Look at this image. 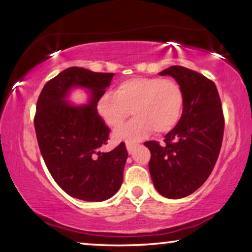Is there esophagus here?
<instances>
[{
    "mask_svg": "<svg viewBox=\"0 0 252 252\" xmlns=\"http://www.w3.org/2000/svg\"><path fill=\"white\" fill-rule=\"evenodd\" d=\"M126 148H127V151L130 154L134 149V143L132 142H126Z\"/></svg>",
    "mask_w": 252,
    "mask_h": 252,
    "instance_id": "1",
    "label": "esophagus"
}]
</instances>
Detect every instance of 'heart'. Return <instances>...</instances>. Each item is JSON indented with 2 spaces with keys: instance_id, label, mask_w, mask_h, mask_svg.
I'll return each mask as SVG.
<instances>
[{
  "instance_id": "b5f03b06",
  "label": "heart",
  "mask_w": 252,
  "mask_h": 252,
  "mask_svg": "<svg viewBox=\"0 0 252 252\" xmlns=\"http://www.w3.org/2000/svg\"><path fill=\"white\" fill-rule=\"evenodd\" d=\"M184 110V93L171 79L139 77L117 86L115 94L102 95L97 112L110 128L123 126L132 111L135 118L117 130V140L127 142L142 139L154 129L155 133L170 132L178 125Z\"/></svg>"
}]
</instances>
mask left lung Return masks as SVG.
<instances>
[{"mask_svg":"<svg viewBox=\"0 0 252 252\" xmlns=\"http://www.w3.org/2000/svg\"><path fill=\"white\" fill-rule=\"evenodd\" d=\"M160 75L173 77L184 93V111L178 125L160 146L147 141L149 171L157 191L167 198L190 195L206 181L221 149L222 105L215 82L184 66H171Z\"/></svg>","mask_w":252,"mask_h":252,"instance_id":"left-lung-1","label":"left lung"}]
</instances>
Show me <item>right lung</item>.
Instances as JSON below:
<instances>
[{
  "mask_svg": "<svg viewBox=\"0 0 252 252\" xmlns=\"http://www.w3.org/2000/svg\"><path fill=\"white\" fill-rule=\"evenodd\" d=\"M113 75L68 67L44 85L36 102L34 127L48 171L66 194L82 201H104L123 184L125 143L109 153L98 151L108 143L110 128L96 106ZM78 85L91 92L89 105L73 107L63 101Z\"/></svg>",
  "mask_w": 252,
  "mask_h": 252,
  "instance_id": "right-lung-1",
  "label": "right lung"
}]
</instances>
